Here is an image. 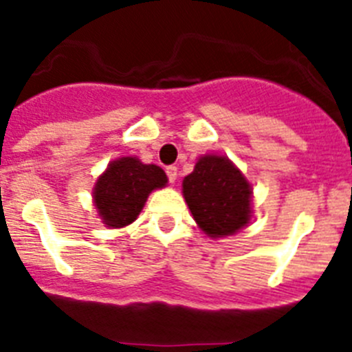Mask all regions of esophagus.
<instances>
[{"label": "esophagus", "instance_id": "34e87169", "mask_svg": "<svg viewBox=\"0 0 352 352\" xmlns=\"http://www.w3.org/2000/svg\"><path fill=\"white\" fill-rule=\"evenodd\" d=\"M166 173H167V178H169L170 183H174L176 179H178V167L176 166H169L166 169Z\"/></svg>", "mask_w": 352, "mask_h": 352}]
</instances>
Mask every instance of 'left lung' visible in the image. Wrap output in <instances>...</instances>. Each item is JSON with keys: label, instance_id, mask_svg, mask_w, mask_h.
Listing matches in <instances>:
<instances>
[{"label": "left lung", "instance_id": "left-lung-1", "mask_svg": "<svg viewBox=\"0 0 352 352\" xmlns=\"http://www.w3.org/2000/svg\"><path fill=\"white\" fill-rule=\"evenodd\" d=\"M250 185L226 157L206 155L183 179V197L195 222L211 238L239 231L250 222Z\"/></svg>", "mask_w": 352, "mask_h": 352}]
</instances>
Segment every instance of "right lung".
<instances>
[{
    "instance_id": "right-lung-1",
    "label": "right lung",
    "mask_w": 352,
    "mask_h": 352,
    "mask_svg": "<svg viewBox=\"0 0 352 352\" xmlns=\"http://www.w3.org/2000/svg\"><path fill=\"white\" fill-rule=\"evenodd\" d=\"M166 183V173L158 166H146L135 157H123L109 164L96 182L95 206L105 226L125 227L138 219L148 195Z\"/></svg>"
}]
</instances>
